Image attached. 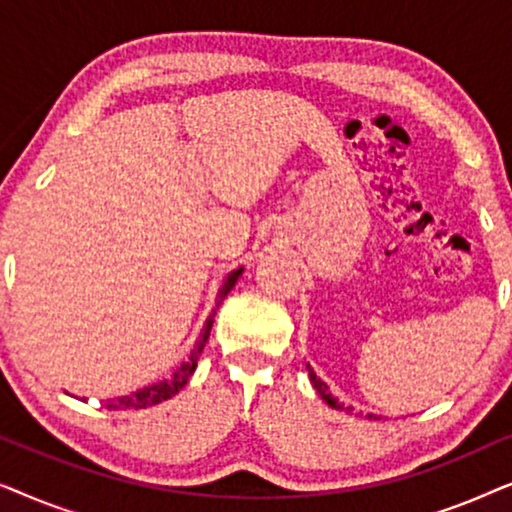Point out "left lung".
<instances>
[{"label":"left lung","instance_id":"8db88e82","mask_svg":"<svg viewBox=\"0 0 512 512\" xmlns=\"http://www.w3.org/2000/svg\"><path fill=\"white\" fill-rule=\"evenodd\" d=\"M307 370H310V380H312V384H314V389H317L319 391V396L321 398H324V401L328 403V405H331V408H335V410H345V405H342L340 401H338V398H335L333 394H331V391H328V387H326V382H321L319 380V377H317V373H314V370L310 368V366H307ZM347 412H352V408H347ZM370 419H373L375 415H368ZM377 419V417H375Z\"/></svg>","mask_w":512,"mask_h":512}]
</instances>
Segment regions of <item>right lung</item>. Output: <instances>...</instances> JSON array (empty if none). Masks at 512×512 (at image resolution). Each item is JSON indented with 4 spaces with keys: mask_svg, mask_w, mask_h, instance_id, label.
<instances>
[{
    "mask_svg": "<svg viewBox=\"0 0 512 512\" xmlns=\"http://www.w3.org/2000/svg\"><path fill=\"white\" fill-rule=\"evenodd\" d=\"M242 275V268L230 272V275L223 279V286L219 289V300H216V310H219V305L223 303V298L228 296L230 289H233L237 277ZM216 310L209 314L207 321H205V328H202V335L195 342V349L191 352V359L181 363V366L174 370V373L167 377L163 382H156L151 384V387H144L139 391H132L130 396H123V398H109V401H104V408L107 410H139V408H149V405H156V403H163L167 398H172L177 394L179 389L186 387L188 377L193 375L195 366H198V356L202 354V349H205V342L209 338V331H212V324H214V314Z\"/></svg>",
    "mask_w": 512,
    "mask_h": 512,
    "instance_id": "1",
    "label": "right lung"
}]
</instances>
